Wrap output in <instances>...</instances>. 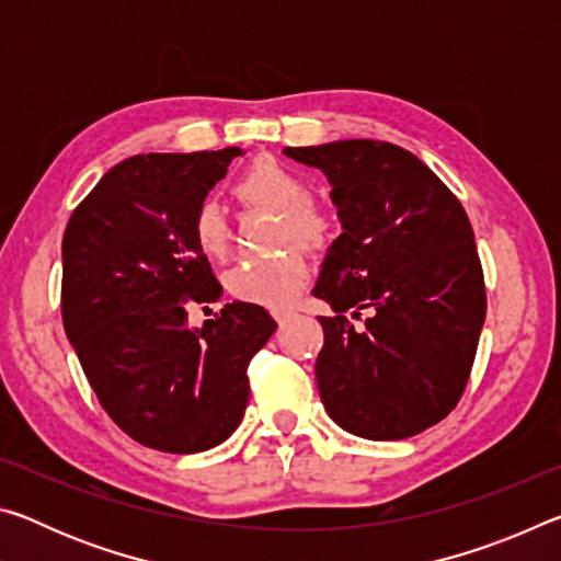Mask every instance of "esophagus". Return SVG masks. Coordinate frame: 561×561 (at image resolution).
<instances>
[{
    "instance_id": "obj_1",
    "label": "esophagus",
    "mask_w": 561,
    "mask_h": 561,
    "mask_svg": "<svg viewBox=\"0 0 561 561\" xmlns=\"http://www.w3.org/2000/svg\"><path fill=\"white\" fill-rule=\"evenodd\" d=\"M274 321H277V324L279 327H284V324H287V321L291 319V311H274Z\"/></svg>"
}]
</instances>
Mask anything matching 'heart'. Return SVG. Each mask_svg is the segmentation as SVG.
I'll use <instances>...</instances> for the list:
<instances>
[{
  "label": "heart",
  "instance_id": "heart-1",
  "mask_svg": "<svg viewBox=\"0 0 561 561\" xmlns=\"http://www.w3.org/2000/svg\"><path fill=\"white\" fill-rule=\"evenodd\" d=\"M237 201L260 210L282 213L284 217V242H297L307 250H327L334 240V220L321 210L311 197L314 190L297 170L279 163L274 158H260L237 178L232 187ZM193 234L201 252L210 260L225 257L230 244V230L222 207L205 201L197 207L193 220ZM309 279V262L304 252L291 247L277 260L242 262L225 274V287L230 297L254 307L287 309L299 297L304 284Z\"/></svg>",
  "mask_w": 561,
  "mask_h": 561
}]
</instances>
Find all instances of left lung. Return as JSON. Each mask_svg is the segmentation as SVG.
<instances>
[{"instance_id":"left-lung-1","label":"left lung","mask_w":561,"mask_h":561,"mask_svg":"<svg viewBox=\"0 0 561 561\" xmlns=\"http://www.w3.org/2000/svg\"><path fill=\"white\" fill-rule=\"evenodd\" d=\"M331 183L341 232L314 287L321 403L341 428L403 440L443 421L468 383L485 321V282L462 205L433 170L383 140L284 148ZM369 311L356 332L343 317Z\"/></svg>"}]
</instances>
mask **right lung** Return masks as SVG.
<instances>
[{"mask_svg": "<svg viewBox=\"0 0 561 561\" xmlns=\"http://www.w3.org/2000/svg\"><path fill=\"white\" fill-rule=\"evenodd\" d=\"M237 156L242 148L133 156L66 225V336L103 411L146 448L187 455L230 438L250 398L247 366L277 329L244 301L187 327L190 301L222 297L193 220Z\"/></svg>", "mask_w": 561, "mask_h": 561, "instance_id": "right-lung-1", "label": "right lung"}]
</instances>
